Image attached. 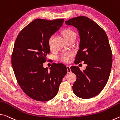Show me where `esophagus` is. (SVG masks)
I'll return each mask as SVG.
<instances>
[{
	"label": "esophagus",
	"mask_w": 120,
	"mask_h": 120,
	"mask_svg": "<svg viewBox=\"0 0 120 120\" xmlns=\"http://www.w3.org/2000/svg\"><path fill=\"white\" fill-rule=\"evenodd\" d=\"M66 68H67V70H68V73H70V72H71V68H70V66L67 65V66H66Z\"/></svg>",
	"instance_id": "34e87169"
}]
</instances>
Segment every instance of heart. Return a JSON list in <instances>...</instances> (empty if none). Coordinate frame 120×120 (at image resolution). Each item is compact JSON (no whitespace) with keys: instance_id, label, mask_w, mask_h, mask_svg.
Instances as JSON below:
<instances>
[{"instance_id":"b5f03b06","label":"heart","mask_w":120,"mask_h":120,"mask_svg":"<svg viewBox=\"0 0 120 120\" xmlns=\"http://www.w3.org/2000/svg\"><path fill=\"white\" fill-rule=\"evenodd\" d=\"M62 36L63 37V38L65 39H67L68 38H70L73 35H75V33H74V31L71 30L70 29H64V30H63L62 32ZM48 44L49 47L50 49L52 48V37H50L48 39ZM71 53H66V54H63L62 55L60 56V60H62L63 62H69L71 60V57L72 56Z\"/></svg>"}]
</instances>
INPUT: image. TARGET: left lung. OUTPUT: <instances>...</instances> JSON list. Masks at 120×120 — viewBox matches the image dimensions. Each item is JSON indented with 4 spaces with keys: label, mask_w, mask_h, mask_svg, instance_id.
<instances>
[{
    "label": "left lung",
    "mask_w": 120,
    "mask_h": 120,
    "mask_svg": "<svg viewBox=\"0 0 120 120\" xmlns=\"http://www.w3.org/2000/svg\"><path fill=\"white\" fill-rule=\"evenodd\" d=\"M77 29L80 37L79 49L75 57L77 64L82 61L87 65L83 72L78 66L71 70L76 80L72 89L74 94L83 99L93 98L101 93L106 84L112 65V53L105 31L92 19L78 16L65 21Z\"/></svg>",
    "instance_id": "8db88e82"
}]
</instances>
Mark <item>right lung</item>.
<instances>
[{
    "label": "right lung",
    "instance_id": "add662e5",
    "mask_svg": "<svg viewBox=\"0 0 120 120\" xmlns=\"http://www.w3.org/2000/svg\"><path fill=\"white\" fill-rule=\"evenodd\" d=\"M64 21V19H34L16 39L11 55L14 72L23 91L36 101H46L54 98L68 72L66 66L62 63H53L49 71L43 66L50 52L48 39Z\"/></svg>",
    "mask_w": 120,
    "mask_h": 120
}]
</instances>
